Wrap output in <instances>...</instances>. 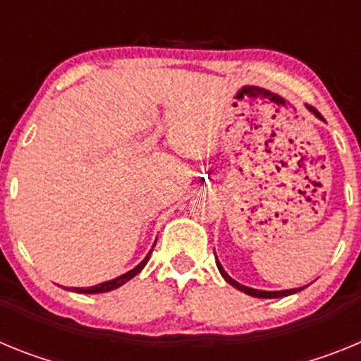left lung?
<instances>
[{
	"label": "left lung",
	"instance_id": "left-lung-1",
	"mask_svg": "<svg viewBox=\"0 0 361 361\" xmlns=\"http://www.w3.org/2000/svg\"><path fill=\"white\" fill-rule=\"evenodd\" d=\"M314 111V110H312ZM216 266H219V271H220V275L224 276V280L228 283H231L233 288H237L238 291L245 293V295H250V296H255V298H282V296H288V295H293V293H298L302 291V288L298 289H288V291H258V289H251V288H245V286H242V283L235 282V280L231 279V276L228 275L224 271V267L220 266V262L216 260Z\"/></svg>",
	"mask_w": 361,
	"mask_h": 361
}]
</instances>
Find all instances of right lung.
<instances>
[{
	"label": "right lung",
	"mask_w": 361,
	"mask_h": 361,
	"mask_svg": "<svg viewBox=\"0 0 361 361\" xmlns=\"http://www.w3.org/2000/svg\"><path fill=\"white\" fill-rule=\"evenodd\" d=\"M152 251H149V253L146 255V258H145V260H142L141 264H139V266L133 267V269L128 271V273H124V275L117 276V279H114V280H108V282L99 283V286H92V288H86V289L85 288H73V291H75V293H85V295H95V293H108V291H111V289L121 288L123 283H126V282H128V280H132L133 276L139 275V271H141L142 267L146 266V262H148V260H149V255H152Z\"/></svg>",
	"instance_id": "add662e5"
}]
</instances>
